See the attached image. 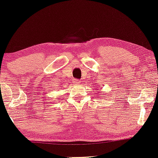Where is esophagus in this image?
I'll return each instance as SVG.
<instances>
[{"instance_id":"34e87169","label":"esophagus","mask_w":158,"mask_h":158,"mask_svg":"<svg viewBox=\"0 0 158 158\" xmlns=\"http://www.w3.org/2000/svg\"><path fill=\"white\" fill-rule=\"evenodd\" d=\"M81 81H79V80H76V79H74L73 80V83L75 85H80L81 84Z\"/></svg>"}]
</instances>
